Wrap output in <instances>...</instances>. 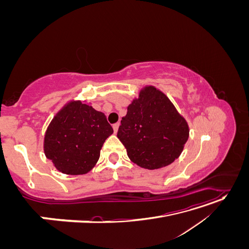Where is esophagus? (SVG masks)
I'll list each match as a JSON object with an SVG mask.
<instances>
[{"label":"esophagus","mask_w":249,"mask_h":249,"mask_svg":"<svg viewBox=\"0 0 249 249\" xmlns=\"http://www.w3.org/2000/svg\"><path fill=\"white\" fill-rule=\"evenodd\" d=\"M118 127H119V123H116V124H113V130H114V133H117Z\"/></svg>","instance_id":"34e87169"}]
</instances>
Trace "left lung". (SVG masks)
<instances>
[{
  "label": "left lung",
  "mask_w": 249,
  "mask_h": 249,
  "mask_svg": "<svg viewBox=\"0 0 249 249\" xmlns=\"http://www.w3.org/2000/svg\"><path fill=\"white\" fill-rule=\"evenodd\" d=\"M117 132L127 157L154 170L167 166L182 154L189 125L167 95L155 86L143 87L127 106Z\"/></svg>",
  "instance_id": "left-lung-1"
}]
</instances>
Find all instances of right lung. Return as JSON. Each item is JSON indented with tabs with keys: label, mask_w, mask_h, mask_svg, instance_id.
Returning a JSON list of instances; mask_svg holds the SVG:
<instances>
[{
	"label": "right lung",
	"mask_w": 249,
	"mask_h": 249,
	"mask_svg": "<svg viewBox=\"0 0 249 249\" xmlns=\"http://www.w3.org/2000/svg\"><path fill=\"white\" fill-rule=\"evenodd\" d=\"M112 134L103 112L72 100L50 123L44 134V155L60 172L85 175L96 165L104 142Z\"/></svg>",
	"instance_id": "obj_1"
}]
</instances>
